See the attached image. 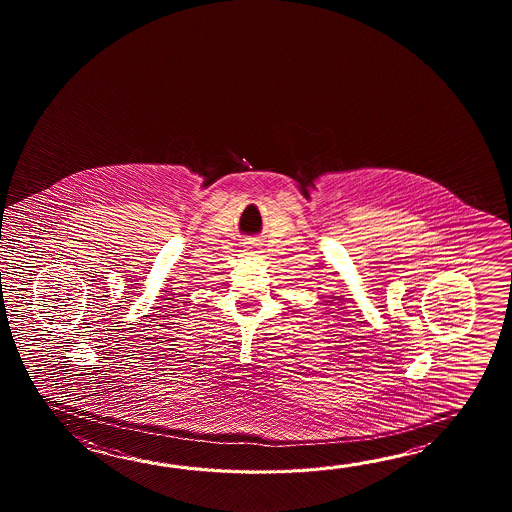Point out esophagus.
<instances>
[{
    "label": "esophagus",
    "mask_w": 512,
    "mask_h": 512,
    "mask_svg": "<svg viewBox=\"0 0 512 512\" xmlns=\"http://www.w3.org/2000/svg\"><path fill=\"white\" fill-rule=\"evenodd\" d=\"M249 249H256V247H249Z\"/></svg>",
    "instance_id": "obj_1"
}]
</instances>
